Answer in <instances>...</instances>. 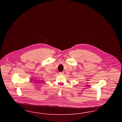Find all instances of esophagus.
Segmentation results:
<instances>
[{
	"label": "esophagus",
	"instance_id": "esophagus-1",
	"mask_svg": "<svg viewBox=\"0 0 122 122\" xmlns=\"http://www.w3.org/2000/svg\"><path fill=\"white\" fill-rule=\"evenodd\" d=\"M64 73L63 72H59V75L60 76H63L64 75Z\"/></svg>",
	"mask_w": 122,
	"mask_h": 122
}]
</instances>
